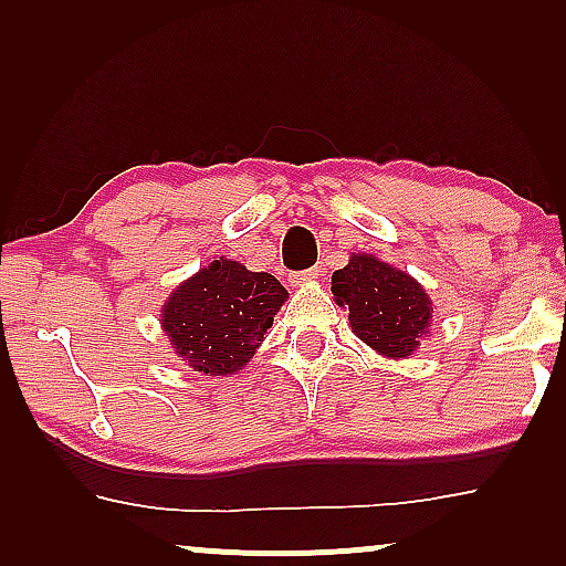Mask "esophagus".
<instances>
[{"label": "esophagus", "mask_w": 566, "mask_h": 566, "mask_svg": "<svg viewBox=\"0 0 566 566\" xmlns=\"http://www.w3.org/2000/svg\"><path fill=\"white\" fill-rule=\"evenodd\" d=\"M319 275H322V268H308V270H304V273H291L289 281H291V285H304V283H312L314 277H319Z\"/></svg>", "instance_id": "34e87169"}]
</instances>
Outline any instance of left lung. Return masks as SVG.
Listing matches in <instances>:
<instances>
[{
	"label": "left lung",
	"instance_id": "left-lung-1",
	"mask_svg": "<svg viewBox=\"0 0 566 566\" xmlns=\"http://www.w3.org/2000/svg\"><path fill=\"white\" fill-rule=\"evenodd\" d=\"M332 296L350 312L355 337L384 358H409L430 337V296L407 270L376 254L353 252L347 265L332 273Z\"/></svg>",
	"mask_w": 566,
	"mask_h": 566
}]
</instances>
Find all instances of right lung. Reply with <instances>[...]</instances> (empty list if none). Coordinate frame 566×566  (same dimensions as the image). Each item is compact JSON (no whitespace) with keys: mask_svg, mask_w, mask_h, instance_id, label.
I'll return each instance as SVG.
<instances>
[{"mask_svg":"<svg viewBox=\"0 0 566 566\" xmlns=\"http://www.w3.org/2000/svg\"><path fill=\"white\" fill-rule=\"evenodd\" d=\"M285 298L289 291L277 277L219 258L169 293L159 324L192 370L231 376L258 353Z\"/></svg>","mask_w":566,"mask_h":566,"instance_id":"1","label":"right lung"}]
</instances>
